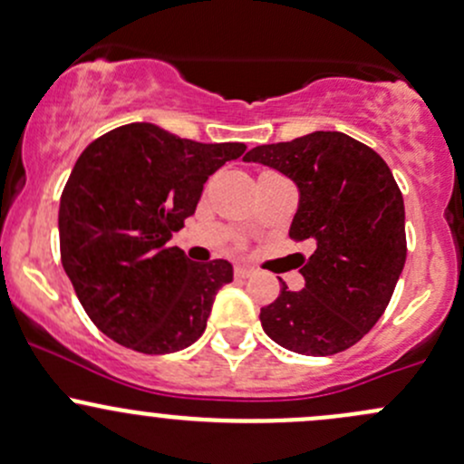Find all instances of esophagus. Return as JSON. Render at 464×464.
Listing matches in <instances>:
<instances>
[{"instance_id":"1","label":"esophagus","mask_w":464,"mask_h":464,"mask_svg":"<svg viewBox=\"0 0 464 464\" xmlns=\"http://www.w3.org/2000/svg\"><path fill=\"white\" fill-rule=\"evenodd\" d=\"M233 273H236L237 280H245V277H251V276H253V269H248V266L237 265V266H236V271H233Z\"/></svg>"}]
</instances>
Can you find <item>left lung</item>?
Returning a JSON list of instances; mask_svg holds the SVG:
<instances>
[{
    "label": "left lung",
    "mask_w": 464,
    "mask_h": 464,
    "mask_svg": "<svg viewBox=\"0 0 464 464\" xmlns=\"http://www.w3.org/2000/svg\"><path fill=\"white\" fill-rule=\"evenodd\" d=\"M280 170L300 191L294 240H311L302 260L304 286L260 309L265 334L302 355L353 347L392 300L407 260L404 202L387 162L367 144L315 130L294 142L262 144L245 155Z\"/></svg>",
    "instance_id": "left-lung-1"
}]
</instances>
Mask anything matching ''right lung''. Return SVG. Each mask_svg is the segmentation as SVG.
Listing matches in <instances>:
<instances>
[{
    "label": "right lung",
    "instance_id": "1",
    "mask_svg": "<svg viewBox=\"0 0 464 464\" xmlns=\"http://www.w3.org/2000/svg\"><path fill=\"white\" fill-rule=\"evenodd\" d=\"M246 146L182 140L150 121L117 126L84 149L60 199L62 265L97 329L121 347L162 355L207 329L227 260L193 262L169 246L208 175Z\"/></svg>",
    "mask_w": 464,
    "mask_h": 464
}]
</instances>
